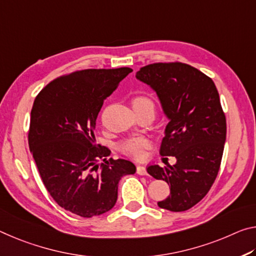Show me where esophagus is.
Segmentation results:
<instances>
[{"mask_svg":"<svg viewBox=\"0 0 256 256\" xmlns=\"http://www.w3.org/2000/svg\"><path fill=\"white\" fill-rule=\"evenodd\" d=\"M137 174H140V176H145L148 174V171H146V168L144 166H137Z\"/></svg>","mask_w":256,"mask_h":256,"instance_id":"obj_1","label":"esophagus"}]
</instances>
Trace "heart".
I'll return each instance as SVG.
<instances>
[{
	"mask_svg": "<svg viewBox=\"0 0 256 256\" xmlns=\"http://www.w3.org/2000/svg\"><path fill=\"white\" fill-rule=\"evenodd\" d=\"M134 103L138 104H145V106H150L154 110L153 102L148 98H145V96H140V98H136L134 100ZM150 142L145 137H135L130 138V140H126L121 142L119 144L118 148L126 156H132L135 158H142L145 156L146 150L150 148Z\"/></svg>",
	"mask_w": 256,
	"mask_h": 256,
	"instance_id": "obj_1",
	"label": "heart"
}]
</instances>
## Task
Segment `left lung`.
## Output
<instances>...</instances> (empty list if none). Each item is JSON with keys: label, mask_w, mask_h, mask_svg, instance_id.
I'll list each match as a JSON object with an SVG mask.
<instances>
[{"label": "left lung", "mask_w": 256, "mask_h": 256, "mask_svg": "<svg viewBox=\"0 0 256 256\" xmlns=\"http://www.w3.org/2000/svg\"><path fill=\"white\" fill-rule=\"evenodd\" d=\"M136 78L156 92L169 119L160 154L177 158L174 166H148L153 178L170 187L158 205L186 211L208 194L219 172L227 134L219 93L210 77L182 62L145 66Z\"/></svg>", "instance_id": "left-lung-1"}]
</instances>
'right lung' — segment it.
Returning <instances> with one entry per match:
<instances>
[{"mask_svg": "<svg viewBox=\"0 0 256 256\" xmlns=\"http://www.w3.org/2000/svg\"><path fill=\"white\" fill-rule=\"evenodd\" d=\"M132 71L86 69L54 79L34 100L29 150L44 186L64 210L79 216L103 214L114 206L118 184L136 166L113 160L95 143L96 118L104 100ZM98 160L104 163L98 165Z\"/></svg>", "mask_w": 256, "mask_h": 256, "instance_id": "obj_1", "label": "right lung"}]
</instances>
